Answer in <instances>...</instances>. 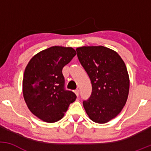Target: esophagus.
Returning <instances> with one entry per match:
<instances>
[{
  "mask_svg": "<svg viewBox=\"0 0 151 151\" xmlns=\"http://www.w3.org/2000/svg\"><path fill=\"white\" fill-rule=\"evenodd\" d=\"M74 93H75V94L78 96H79V91L78 89L75 90V91H74Z\"/></svg>",
  "mask_w": 151,
  "mask_h": 151,
  "instance_id": "1",
  "label": "esophagus"
}]
</instances>
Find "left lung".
<instances>
[{
  "label": "left lung",
  "mask_w": 151,
  "mask_h": 151,
  "mask_svg": "<svg viewBox=\"0 0 151 151\" xmlns=\"http://www.w3.org/2000/svg\"><path fill=\"white\" fill-rule=\"evenodd\" d=\"M76 50L92 85L84 108L91 121L105 124L120 113L127 101L130 81L126 65L116 52L106 47L84 46Z\"/></svg>",
  "instance_id": "obj_1"
}]
</instances>
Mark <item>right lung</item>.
<instances>
[{"label": "right lung", "mask_w": 151, "mask_h": 151, "mask_svg": "<svg viewBox=\"0 0 151 151\" xmlns=\"http://www.w3.org/2000/svg\"><path fill=\"white\" fill-rule=\"evenodd\" d=\"M72 47L53 46L30 60L22 79V93L30 111L47 123L58 121L77 96L65 89L62 69L76 55Z\"/></svg>", "instance_id": "1"}]
</instances>
